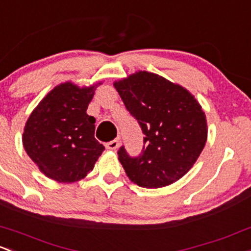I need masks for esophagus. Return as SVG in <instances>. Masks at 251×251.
<instances>
[{
    "mask_svg": "<svg viewBox=\"0 0 251 251\" xmlns=\"http://www.w3.org/2000/svg\"><path fill=\"white\" fill-rule=\"evenodd\" d=\"M118 147H119V139L118 138L113 139V141L108 142V143L105 144V148H107V149H109V150H115Z\"/></svg>",
    "mask_w": 251,
    "mask_h": 251,
    "instance_id": "34e87169",
    "label": "esophagus"
}]
</instances>
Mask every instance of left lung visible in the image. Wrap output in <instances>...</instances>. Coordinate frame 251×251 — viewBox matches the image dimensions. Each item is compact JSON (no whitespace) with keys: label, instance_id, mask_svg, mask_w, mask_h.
<instances>
[{"label":"left lung","instance_id":"obj_1","mask_svg":"<svg viewBox=\"0 0 251 251\" xmlns=\"http://www.w3.org/2000/svg\"><path fill=\"white\" fill-rule=\"evenodd\" d=\"M114 88L146 136L139 156L131 157L124 147L119 149V161L128 178L149 189L179 180L207 142L201 105L183 86L147 71L115 81Z\"/></svg>","mask_w":251,"mask_h":251}]
</instances>
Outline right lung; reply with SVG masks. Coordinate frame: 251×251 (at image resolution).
<instances>
[{
  "label": "right lung",
  "mask_w": 251,
  "mask_h": 251,
  "mask_svg": "<svg viewBox=\"0 0 251 251\" xmlns=\"http://www.w3.org/2000/svg\"><path fill=\"white\" fill-rule=\"evenodd\" d=\"M71 81L55 86L26 121L23 144L44 176L75 183L91 172L104 147L95 138V120L86 113L97 85Z\"/></svg>",
  "instance_id": "add662e5"
}]
</instances>
